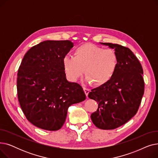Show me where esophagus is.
<instances>
[{"instance_id": "1", "label": "esophagus", "mask_w": 158, "mask_h": 158, "mask_svg": "<svg viewBox=\"0 0 158 158\" xmlns=\"http://www.w3.org/2000/svg\"><path fill=\"white\" fill-rule=\"evenodd\" d=\"M84 91H85V94L86 95V96L88 97V94L89 93V92H90V89H89V88H84Z\"/></svg>"}]
</instances>
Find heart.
Returning a JSON list of instances; mask_svg holds the SVG:
<instances>
[{
	"label": "heart",
	"mask_w": 158,
	"mask_h": 158,
	"mask_svg": "<svg viewBox=\"0 0 158 158\" xmlns=\"http://www.w3.org/2000/svg\"><path fill=\"white\" fill-rule=\"evenodd\" d=\"M118 63V56L113 49H104L91 44L79 46L75 49L73 57L66 56L63 59V70L69 81H77L85 70L88 81L97 86L111 80Z\"/></svg>",
	"instance_id": "b5f03b06"
}]
</instances>
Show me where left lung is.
Returning a JSON list of instances; mask_svg holds the SVG:
<instances>
[{"instance_id": "8db88e82", "label": "left lung", "mask_w": 158, "mask_h": 158, "mask_svg": "<svg viewBox=\"0 0 158 158\" xmlns=\"http://www.w3.org/2000/svg\"><path fill=\"white\" fill-rule=\"evenodd\" d=\"M101 44L114 49L119 63L110 81L89 93L88 97L98 104V109L91 114V119L99 129H114L136 114L144 94L143 70L129 48L111 43Z\"/></svg>"}]
</instances>
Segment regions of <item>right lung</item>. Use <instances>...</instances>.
Returning a JSON list of instances; mask_svg holds the SVG:
<instances>
[{
    "label": "right lung",
    "instance_id": "add662e5",
    "mask_svg": "<svg viewBox=\"0 0 158 158\" xmlns=\"http://www.w3.org/2000/svg\"><path fill=\"white\" fill-rule=\"evenodd\" d=\"M73 47L69 40L44 41L25 54L18 71L17 94L23 113L33 125L57 131L70 106L85 101L82 86L66 80L63 59Z\"/></svg>",
    "mask_w": 158,
    "mask_h": 158
}]
</instances>
